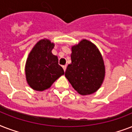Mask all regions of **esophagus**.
Masks as SVG:
<instances>
[{
  "instance_id": "obj_1",
  "label": "esophagus",
  "mask_w": 132,
  "mask_h": 132,
  "mask_svg": "<svg viewBox=\"0 0 132 132\" xmlns=\"http://www.w3.org/2000/svg\"><path fill=\"white\" fill-rule=\"evenodd\" d=\"M63 67V69H64V71H66V65H64V66H62Z\"/></svg>"
}]
</instances>
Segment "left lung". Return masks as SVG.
Segmentation results:
<instances>
[{"label":"left lung","mask_w":132,"mask_h":132,"mask_svg":"<svg viewBox=\"0 0 132 132\" xmlns=\"http://www.w3.org/2000/svg\"><path fill=\"white\" fill-rule=\"evenodd\" d=\"M71 64L65 76L75 90L86 95L100 88L104 79L105 66L102 56L96 46L83 40L72 47Z\"/></svg>","instance_id":"left-lung-1"}]
</instances>
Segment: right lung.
<instances>
[{
  "label": "right lung",
  "instance_id": "right-lung-1",
  "mask_svg": "<svg viewBox=\"0 0 132 132\" xmlns=\"http://www.w3.org/2000/svg\"><path fill=\"white\" fill-rule=\"evenodd\" d=\"M54 44L49 40L38 42L29 55L26 62L27 81L31 88L42 91L50 88L55 81L64 74L58 58L53 55Z\"/></svg>",
  "mask_w": 132,
  "mask_h": 132
}]
</instances>
